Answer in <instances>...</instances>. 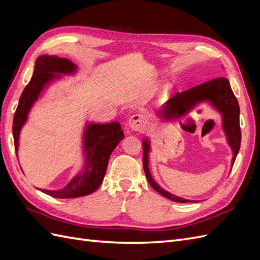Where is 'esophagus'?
<instances>
[{
  "label": "esophagus",
  "instance_id": "1",
  "mask_svg": "<svg viewBox=\"0 0 260 260\" xmlns=\"http://www.w3.org/2000/svg\"><path fill=\"white\" fill-rule=\"evenodd\" d=\"M146 124V119L143 115H133L130 117L129 119V127L133 131H142L145 128Z\"/></svg>",
  "mask_w": 260,
  "mask_h": 260
}]
</instances>
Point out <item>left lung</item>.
<instances>
[{"mask_svg": "<svg viewBox=\"0 0 260 260\" xmlns=\"http://www.w3.org/2000/svg\"><path fill=\"white\" fill-rule=\"evenodd\" d=\"M202 102H209L217 111L222 115V128L226 136L228 143L231 146L233 157L232 166L237 158V155L241 146V128H240V106L239 102L233 94L229 80L226 78H216V79L204 82L200 85L193 86L183 92L175 94L162 108L158 112V115L164 120L177 119V118L187 114L192 108ZM151 149L148 140L143 141V168L148 183L155 191L161 194L165 198L178 203H191L194 201L184 200L179 196L172 195L165 191L157 184L151 176L148 169V152Z\"/></svg>", "mask_w": 260, "mask_h": 260, "instance_id": "8db88e82", "label": "left lung"}]
</instances>
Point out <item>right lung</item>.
Instances as JSON below:
<instances>
[{
  "label": "right lung",
  "mask_w": 260,
  "mask_h": 260,
  "mask_svg": "<svg viewBox=\"0 0 260 260\" xmlns=\"http://www.w3.org/2000/svg\"><path fill=\"white\" fill-rule=\"evenodd\" d=\"M76 65L67 58L54 55H41L36 60L34 76L22 91L13 120L15 151H18L19 133L28 118V113L46 84L57 79L59 75L76 73ZM119 122L89 123L83 132V171L65 186L56 191L39 190L56 199H75L93 193L103 182L109 156L123 139Z\"/></svg>",
  "instance_id": "right-lung-1"
}]
</instances>
